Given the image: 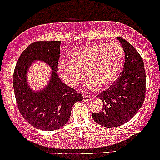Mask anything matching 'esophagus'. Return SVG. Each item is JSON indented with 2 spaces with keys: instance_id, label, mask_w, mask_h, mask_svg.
Masks as SVG:
<instances>
[{
  "instance_id": "1",
  "label": "esophagus",
  "mask_w": 160,
  "mask_h": 160,
  "mask_svg": "<svg viewBox=\"0 0 160 160\" xmlns=\"http://www.w3.org/2000/svg\"><path fill=\"white\" fill-rule=\"evenodd\" d=\"M83 98H84V100H85V101H89L90 100L92 99V96H89V95L84 94Z\"/></svg>"
}]
</instances>
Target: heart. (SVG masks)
<instances>
[{
    "instance_id": "b5f03b06",
    "label": "heart",
    "mask_w": 160,
    "mask_h": 160,
    "mask_svg": "<svg viewBox=\"0 0 160 160\" xmlns=\"http://www.w3.org/2000/svg\"><path fill=\"white\" fill-rule=\"evenodd\" d=\"M69 61L61 60L58 72L69 86H75L84 77L88 86L107 89L117 80L124 60L122 47L117 43H100L77 48L69 54Z\"/></svg>"
}]
</instances>
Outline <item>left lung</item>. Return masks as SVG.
I'll return each mask as SVG.
<instances>
[{"instance_id": "1", "label": "left lung", "mask_w": 160, "mask_h": 160, "mask_svg": "<svg viewBox=\"0 0 160 160\" xmlns=\"http://www.w3.org/2000/svg\"><path fill=\"white\" fill-rule=\"evenodd\" d=\"M117 39L125 52L122 72L109 89L98 95L103 110L92 114L97 123L107 128L128 122L141 107L146 94V73L141 55L125 39Z\"/></svg>"}]
</instances>
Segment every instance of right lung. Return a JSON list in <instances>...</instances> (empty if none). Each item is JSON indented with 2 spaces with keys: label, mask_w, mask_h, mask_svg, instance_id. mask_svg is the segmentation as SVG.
<instances>
[{
  "label": "right lung",
  "mask_w": 160,
  "mask_h": 160,
  "mask_svg": "<svg viewBox=\"0 0 160 160\" xmlns=\"http://www.w3.org/2000/svg\"><path fill=\"white\" fill-rule=\"evenodd\" d=\"M61 41H36L27 47L19 57L13 72V89L19 112L35 128L44 131L60 128L69 121L73 105L82 95L66 85L57 74ZM35 61H43L52 68L48 84L40 91H33L27 73Z\"/></svg>",
  "instance_id": "right-lung-1"
}]
</instances>
